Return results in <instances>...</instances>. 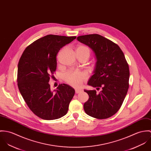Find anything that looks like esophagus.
I'll return each instance as SVG.
<instances>
[{
  "instance_id": "obj_1",
  "label": "esophagus",
  "mask_w": 151,
  "mask_h": 151,
  "mask_svg": "<svg viewBox=\"0 0 151 151\" xmlns=\"http://www.w3.org/2000/svg\"><path fill=\"white\" fill-rule=\"evenodd\" d=\"M82 91V90H81V89H75V93L76 94H78V93H81Z\"/></svg>"
}]
</instances>
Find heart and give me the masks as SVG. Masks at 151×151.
I'll list each match as a JSON object with an SVG mask.
<instances>
[{
    "label": "heart",
    "instance_id": "1",
    "mask_svg": "<svg viewBox=\"0 0 151 151\" xmlns=\"http://www.w3.org/2000/svg\"><path fill=\"white\" fill-rule=\"evenodd\" d=\"M76 52L85 54L90 56L89 49L83 45H80L77 47ZM63 79L68 84L74 86L79 87L81 86L84 81L87 79V75L85 73L80 72L76 70H69L63 75Z\"/></svg>",
    "mask_w": 151,
    "mask_h": 151
}]
</instances>
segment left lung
Returning <instances> with one entry per match:
<instances>
[{"label": "left lung", "instance_id": "1", "mask_svg": "<svg viewBox=\"0 0 151 151\" xmlns=\"http://www.w3.org/2000/svg\"><path fill=\"white\" fill-rule=\"evenodd\" d=\"M80 42L94 51L97 60L87 84L97 90H86L88 100L84 104L85 112L91 117L104 119L115 115L127 94L129 87V65L119 46L99 34L78 36Z\"/></svg>", "mask_w": 151, "mask_h": 151}]
</instances>
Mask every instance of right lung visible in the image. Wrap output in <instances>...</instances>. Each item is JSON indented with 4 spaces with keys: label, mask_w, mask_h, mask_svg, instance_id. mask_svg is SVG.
Returning <instances> with one entry per match:
<instances>
[{
    "label": "right lung",
    "mask_w": 151,
    "mask_h": 151,
    "mask_svg": "<svg viewBox=\"0 0 151 151\" xmlns=\"http://www.w3.org/2000/svg\"><path fill=\"white\" fill-rule=\"evenodd\" d=\"M76 37L46 35L29 45L19 60L18 89L29 109L42 119H57L67 113L75 94L74 88L61 84L53 92L49 82L57 68V53Z\"/></svg>",
    "instance_id": "1"
}]
</instances>
